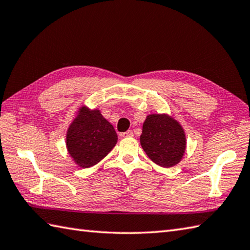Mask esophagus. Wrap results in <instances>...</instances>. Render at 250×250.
<instances>
[{
    "label": "esophagus",
    "mask_w": 250,
    "mask_h": 250,
    "mask_svg": "<svg viewBox=\"0 0 250 250\" xmlns=\"http://www.w3.org/2000/svg\"><path fill=\"white\" fill-rule=\"evenodd\" d=\"M121 136L122 137H131V136H133V131L128 130L126 132H125V133H122Z\"/></svg>",
    "instance_id": "obj_1"
}]
</instances>
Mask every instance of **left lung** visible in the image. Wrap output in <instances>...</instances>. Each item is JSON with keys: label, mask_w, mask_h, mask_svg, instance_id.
<instances>
[{"label": "left lung", "mask_w": 250, "mask_h": 250, "mask_svg": "<svg viewBox=\"0 0 250 250\" xmlns=\"http://www.w3.org/2000/svg\"><path fill=\"white\" fill-rule=\"evenodd\" d=\"M142 148L158 166L172 167L184 158L187 140L183 125L168 114H150L143 124Z\"/></svg>", "instance_id": "1"}]
</instances>
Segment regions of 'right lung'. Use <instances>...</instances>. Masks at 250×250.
<instances>
[{"mask_svg": "<svg viewBox=\"0 0 250 250\" xmlns=\"http://www.w3.org/2000/svg\"><path fill=\"white\" fill-rule=\"evenodd\" d=\"M118 141L113 125L100 109L82 105L68 125L65 145L68 155L79 167L88 168L108 155Z\"/></svg>", "mask_w": 250, "mask_h": 250, "instance_id": "add662e5", "label": "right lung"}]
</instances>
